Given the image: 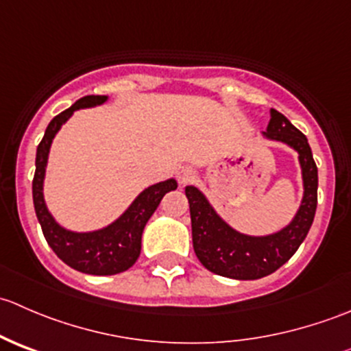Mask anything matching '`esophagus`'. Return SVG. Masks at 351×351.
Listing matches in <instances>:
<instances>
[{"mask_svg":"<svg viewBox=\"0 0 351 351\" xmlns=\"http://www.w3.org/2000/svg\"><path fill=\"white\" fill-rule=\"evenodd\" d=\"M195 176L197 173L192 168H189V166L178 169V173H176V178H178L180 185H189V183H192L195 180Z\"/></svg>","mask_w":351,"mask_h":351,"instance_id":"esophagus-1","label":"esophagus"}]
</instances>
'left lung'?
Wrapping results in <instances>:
<instances>
[{
	"label": "left lung",
	"mask_w": 351,
	"mask_h": 351,
	"mask_svg": "<svg viewBox=\"0 0 351 351\" xmlns=\"http://www.w3.org/2000/svg\"><path fill=\"white\" fill-rule=\"evenodd\" d=\"M265 136L282 141L299 153L304 178L302 204L293 221L280 232L253 238L229 228L195 186H186L193 250L200 263L212 274L236 280L267 277L292 258L313 226L317 207V166L307 137L293 127L285 115L274 108Z\"/></svg>",
	"instance_id": "left-lung-1"
}]
</instances>
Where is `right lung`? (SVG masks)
I'll use <instances>...</instances> for the list:
<instances>
[{
    "instance_id": "add662e5",
    "label": "right lung",
    "mask_w": 351,
    "mask_h": 351,
    "mask_svg": "<svg viewBox=\"0 0 351 351\" xmlns=\"http://www.w3.org/2000/svg\"><path fill=\"white\" fill-rule=\"evenodd\" d=\"M105 100L107 97H101V95H88L51 120L37 147L35 175L32 182L35 214L40 222L45 241L66 265L88 275H115L129 270L141 254V238H143L144 226L154 214L165 193L176 190L178 186L175 180H166V182L149 186L134 200V204L127 208L122 217L100 231L71 232L62 229L52 219L45 207L44 193H42L45 165H47L52 139L62 123L73 115L74 110L95 107V105L104 104Z\"/></svg>"
}]
</instances>
